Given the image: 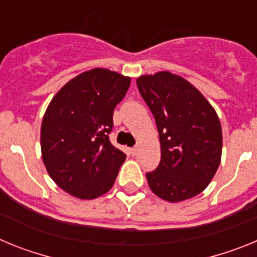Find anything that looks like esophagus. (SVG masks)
<instances>
[{
    "label": "esophagus",
    "mask_w": 257,
    "mask_h": 257,
    "mask_svg": "<svg viewBox=\"0 0 257 257\" xmlns=\"http://www.w3.org/2000/svg\"><path fill=\"white\" fill-rule=\"evenodd\" d=\"M138 151H139V145H135V147H134V148L131 149V152H133L134 156H135V154L138 153Z\"/></svg>",
    "instance_id": "1"
}]
</instances>
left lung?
<instances>
[{
    "mask_svg": "<svg viewBox=\"0 0 257 257\" xmlns=\"http://www.w3.org/2000/svg\"><path fill=\"white\" fill-rule=\"evenodd\" d=\"M156 119L161 162L147 174L152 192L180 202L205 190L221 160V124L215 109L187 79L170 72L136 79Z\"/></svg>",
    "mask_w": 257,
    "mask_h": 257,
    "instance_id": "1",
    "label": "left lung"
}]
</instances>
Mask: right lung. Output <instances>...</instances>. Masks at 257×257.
Returning <instances> with one entry per match:
<instances>
[{
	"mask_svg": "<svg viewBox=\"0 0 257 257\" xmlns=\"http://www.w3.org/2000/svg\"><path fill=\"white\" fill-rule=\"evenodd\" d=\"M131 78L95 68L70 79L52 97L41 126V151L50 178L81 199L103 196L126 154L109 140L114 108Z\"/></svg>",
	"mask_w": 257,
	"mask_h": 257,
	"instance_id": "obj_1",
	"label": "right lung"
}]
</instances>
